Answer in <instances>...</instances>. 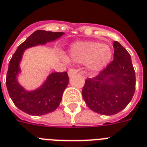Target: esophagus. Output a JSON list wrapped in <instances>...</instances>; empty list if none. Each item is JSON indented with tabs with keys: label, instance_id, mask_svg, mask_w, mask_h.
<instances>
[{
	"label": "esophagus",
	"instance_id": "esophagus-1",
	"mask_svg": "<svg viewBox=\"0 0 147 147\" xmlns=\"http://www.w3.org/2000/svg\"><path fill=\"white\" fill-rule=\"evenodd\" d=\"M77 71L78 70L76 69H70L69 71H68V75H69V77H72V76H75L77 73Z\"/></svg>",
	"mask_w": 147,
	"mask_h": 147
}]
</instances>
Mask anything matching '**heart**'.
<instances>
[{
    "mask_svg": "<svg viewBox=\"0 0 147 147\" xmlns=\"http://www.w3.org/2000/svg\"><path fill=\"white\" fill-rule=\"evenodd\" d=\"M69 56L73 62L84 63L88 71L96 72L107 67L113 57V50L109 45L98 41H79L71 45Z\"/></svg>",
    "mask_w": 147,
    "mask_h": 147,
    "instance_id": "obj_1",
    "label": "heart"
}]
</instances>
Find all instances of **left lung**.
Returning <instances> with one entry per match:
<instances>
[{"mask_svg": "<svg viewBox=\"0 0 147 147\" xmlns=\"http://www.w3.org/2000/svg\"><path fill=\"white\" fill-rule=\"evenodd\" d=\"M114 59L98 76L86 79L82 96L95 113L115 115L127 107L135 91V71L129 53L114 41Z\"/></svg>", "mask_w": 147, "mask_h": 147, "instance_id": "8db88e82", "label": "left lung"}]
</instances>
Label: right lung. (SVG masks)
<instances>
[{
	"instance_id": "obj_1",
	"label": "right lung",
	"mask_w": 147,
	"mask_h": 147,
	"mask_svg": "<svg viewBox=\"0 0 147 147\" xmlns=\"http://www.w3.org/2000/svg\"><path fill=\"white\" fill-rule=\"evenodd\" d=\"M63 32L37 30L16 49L9 63L6 85L15 106L32 115H43L56 110L61 102L63 91L69 84L66 71L50 74L45 82L34 90H27L18 82V74L22 55L26 49L44 45L59 38Z\"/></svg>"
}]
</instances>
